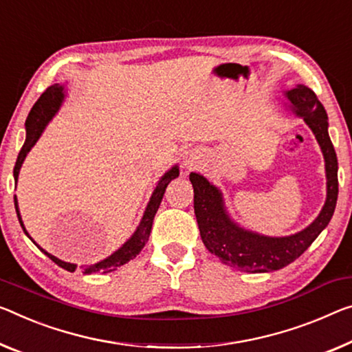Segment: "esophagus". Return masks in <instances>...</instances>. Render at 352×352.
Returning <instances> with one entry per match:
<instances>
[{"label":"esophagus","mask_w":352,"mask_h":352,"mask_svg":"<svg viewBox=\"0 0 352 352\" xmlns=\"http://www.w3.org/2000/svg\"><path fill=\"white\" fill-rule=\"evenodd\" d=\"M199 160H201V153H199L198 149H187L186 153H184V157L182 162L184 165H186V168H193V166H197L199 164Z\"/></svg>","instance_id":"1"}]
</instances>
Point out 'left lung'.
<instances>
[{
    "instance_id": "left-lung-1",
    "label": "left lung",
    "mask_w": 352,
    "mask_h": 352,
    "mask_svg": "<svg viewBox=\"0 0 352 352\" xmlns=\"http://www.w3.org/2000/svg\"><path fill=\"white\" fill-rule=\"evenodd\" d=\"M285 97L289 102V110L311 129L326 166V203L307 228L282 237L247 230L231 219L219 187L199 173H190L188 176L193 186V208L203 244L221 263L244 272H272L293 263L329 225L337 204L338 160L329 137L327 113L316 94L305 85H297L286 91Z\"/></svg>"
}]
</instances>
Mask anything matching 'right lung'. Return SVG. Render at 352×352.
Returning <instances> with one entry per match:
<instances>
[{
  "instance_id": "right-lung-1",
  "label": "right lung",
  "mask_w": 352,
  "mask_h": 352,
  "mask_svg": "<svg viewBox=\"0 0 352 352\" xmlns=\"http://www.w3.org/2000/svg\"><path fill=\"white\" fill-rule=\"evenodd\" d=\"M64 97H66V86L55 83V85H52L50 88H47L45 93L42 94L39 99H37L34 107L31 108L30 115H28V118H26V122H25L26 140L23 143V148L20 149L17 162H15V166H14L15 184H17V181H19L20 168H21V165H23V160L26 159V155H28L32 146L37 143V140L41 138L42 132L45 131L47 124L53 120V116H55L58 113L59 107H61L63 102H64ZM177 176H179V166H177V165L171 166V168L166 171L165 175L159 179L153 195H151L148 206H146V209H144L143 217H142V220H140V225L137 226V230H135L133 234L129 237V239L124 242V244L120 248H118L116 252H113L110 256H107L105 259H102V261L96 263V264H89V266H82L83 274H97V272L107 274V272H111V270H116L118 267L122 266V264L131 261V259H133L140 252H142V248L144 247V244L149 239L151 228H153V221H154V217H155V212H157V209L160 206L162 198H164V193L166 190V187H168V184L173 179H176ZM14 204H15V212H17V217H19L21 228H23L25 234L32 241V237L28 234V231H26V228H25L23 220H21V215H20V210H19V201H17V197H15V195H14ZM32 242H34V241H32ZM34 244H36V242H34ZM37 247H39V245H37ZM39 250L44 252L45 255L50 258L53 263H56L59 267L66 269V270H69V272H74V270L77 269V264L61 261L59 258L53 256L48 252H45L42 247H39Z\"/></svg>"
}]
</instances>
